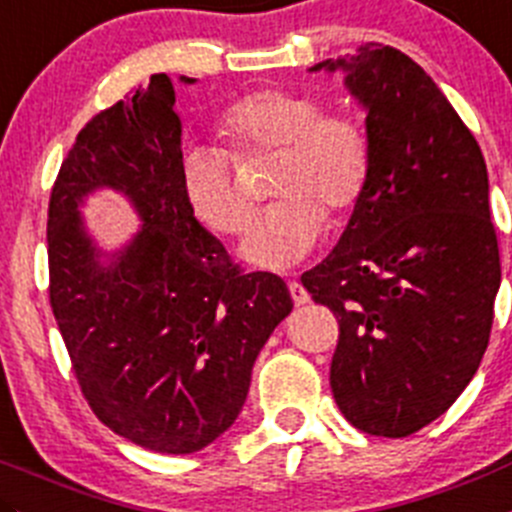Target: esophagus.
Segmentation results:
<instances>
[{"mask_svg":"<svg viewBox=\"0 0 512 512\" xmlns=\"http://www.w3.org/2000/svg\"><path fill=\"white\" fill-rule=\"evenodd\" d=\"M289 294H291V299H294L296 306L309 304V291H306L299 281H289Z\"/></svg>","mask_w":512,"mask_h":512,"instance_id":"esophagus-1","label":"esophagus"}]
</instances>
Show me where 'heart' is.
<instances>
[{
    "label": "heart",
    "instance_id": "b5f03b06",
    "mask_svg": "<svg viewBox=\"0 0 512 512\" xmlns=\"http://www.w3.org/2000/svg\"><path fill=\"white\" fill-rule=\"evenodd\" d=\"M223 149L193 145L178 163L180 191L201 223L221 236H238L253 213V196L233 160L264 153L279 160L266 208L243 238L241 253L259 269H289L321 241L326 216L347 218L372 175V140L349 110H324L311 92L261 87L228 102L216 118Z\"/></svg>",
    "mask_w": 512,
    "mask_h": 512
}]
</instances>
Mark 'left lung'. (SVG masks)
<instances>
[{"label": "left lung", "mask_w": 512, "mask_h": 512, "mask_svg": "<svg viewBox=\"0 0 512 512\" xmlns=\"http://www.w3.org/2000/svg\"><path fill=\"white\" fill-rule=\"evenodd\" d=\"M344 70L367 107L372 175L334 251L301 274L334 311V399L357 430L407 437L450 410L490 342L500 251L488 168L432 77L369 45Z\"/></svg>", "instance_id": "obj_1"}]
</instances>
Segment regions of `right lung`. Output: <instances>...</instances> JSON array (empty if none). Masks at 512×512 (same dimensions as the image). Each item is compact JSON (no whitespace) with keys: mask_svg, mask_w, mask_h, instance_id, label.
Returning <instances> with one entry per match:
<instances>
[{"mask_svg":"<svg viewBox=\"0 0 512 512\" xmlns=\"http://www.w3.org/2000/svg\"><path fill=\"white\" fill-rule=\"evenodd\" d=\"M173 107L170 77L153 75L77 133L52 186L47 259L52 314L97 420L145 450L188 455L233 425L294 301L276 274H243L196 221ZM100 185L123 190L146 221L107 267L76 211Z\"/></svg>","mask_w":512,"mask_h":512,"instance_id":"add662e5","label":"right lung"}]
</instances>
